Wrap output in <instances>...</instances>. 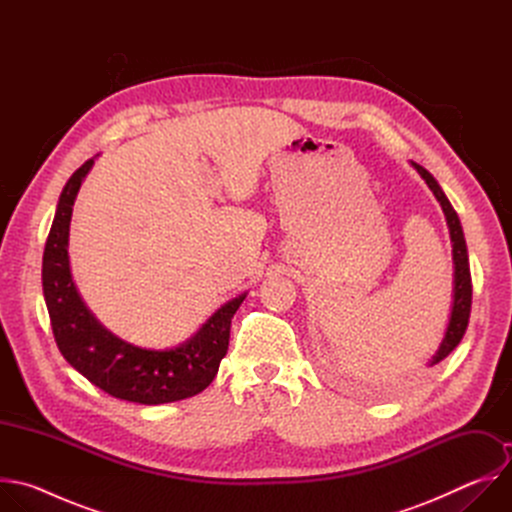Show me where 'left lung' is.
Listing matches in <instances>:
<instances>
[{"mask_svg": "<svg viewBox=\"0 0 512 512\" xmlns=\"http://www.w3.org/2000/svg\"><path fill=\"white\" fill-rule=\"evenodd\" d=\"M411 166L419 172V176L425 180V184L429 186V190L433 192V196L440 202L444 214H446V223L450 229V239H452V259H454V294H452V310H450V320H448V328L446 334L437 346L435 354L429 358L427 367H433L440 360H444L462 340V336L466 334L468 328V320H470V306H472V277H470V263H468V247H466V239H464V231L460 225V218L454 210V206L450 204L448 196L444 194L442 186L437 184V180L419 164L411 162Z\"/></svg>", "mask_w": 512, "mask_h": 512, "instance_id": "1", "label": "left lung"}]
</instances>
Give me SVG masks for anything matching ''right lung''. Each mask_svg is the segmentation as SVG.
Listing matches in <instances>:
<instances>
[{
	"label": "right lung",
	"mask_w": 512,
	"mask_h": 512,
	"mask_svg": "<svg viewBox=\"0 0 512 512\" xmlns=\"http://www.w3.org/2000/svg\"><path fill=\"white\" fill-rule=\"evenodd\" d=\"M87 160L62 188L42 259V289L58 350L72 369L111 397L162 405L202 393L229 350L231 318L247 291L218 308L186 342L156 350L141 348L109 332L87 308L72 279L68 235L72 206L91 172Z\"/></svg>",
	"instance_id": "add662e5"
}]
</instances>
